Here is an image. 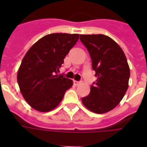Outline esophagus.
Returning a JSON list of instances; mask_svg holds the SVG:
<instances>
[{
	"instance_id": "34e87169",
	"label": "esophagus",
	"mask_w": 147,
	"mask_h": 147,
	"mask_svg": "<svg viewBox=\"0 0 147 147\" xmlns=\"http://www.w3.org/2000/svg\"><path fill=\"white\" fill-rule=\"evenodd\" d=\"M73 83L75 86H78V85H80V82H79V81H76V80H74Z\"/></svg>"
}]
</instances>
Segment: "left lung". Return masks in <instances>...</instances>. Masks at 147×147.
Wrapping results in <instances>:
<instances>
[{"label":"left lung","instance_id":"left-lung-1","mask_svg":"<svg viewBox=\"0 0 147 147\" xmlns=\"http://www.w3.org/2000/svg\"><path fill=\"white\" fill-rule=\"evenodd\" d=\"M80 39L89 52L97 77L82 102L95 113H105L120 103L128 88L127 58L117 42L106 35L81 34Z\"/></svg>","mask_w":147,"mask_h":147}]
</instances>
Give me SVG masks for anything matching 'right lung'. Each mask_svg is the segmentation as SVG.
<instances>
[{"label": "right lung", "mask_w": 147, "mask_h": 147, "mask_svg": "<svg viewBox=\"0 0 147 147\" xmlns=\"http://www.w3.org/2000/svg\"><path fill=\"white\" fill-rule=\"evenodd\" d=\"M78 34H47L27 52L17 73L21 94L29 105L40 112L56 108L72 80L58 75L70 49L76 44Z\"/></svg>", "instance_id": "1"}]
</instances>
